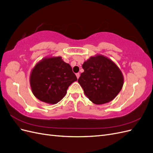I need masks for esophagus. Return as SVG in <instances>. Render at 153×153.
<instances>
[{
  "label": "esophagus",
  "mask_w": 153,
  "mask_h": 153,
  "mask_svg": "<svg viewBox=\"0 0 153 153\" xmlns=\"http://www.w3.org/2000/svg\"><path fill=\"white\" fill-rule=\"evenodd\" d=\"M76 75L77 78L78 79V78H79V76H80V74H79V73H77V74H76Z\"/></svg>",
  "instance_id": "obj_1"
}]
</instances>
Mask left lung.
Listing matches in <instances>:
<instances>
[{"label":"left lung","mask_w":153,"mask_h":153,"mask_svg":"<svg viewBox=\"0 0 153 153\" xmlns=\"http://www.w3.org/2000/svg\"><path fill=\"white\" fill-rule=\"evenodd\" d=\"M82 67L85 71L78 82L93 103L102 104L112 101L123 88L124 77L120 70L105 56L90 57Z\"/></svg>","instance_id":"obj_1"}]
</instances>
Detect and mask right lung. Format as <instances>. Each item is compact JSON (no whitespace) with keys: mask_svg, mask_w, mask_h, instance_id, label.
<instances>
[{"mask_svg":"<svg viewBox=\"0 0 153 153\" xmlns=\"http://www.w3.org/2000/svg\"><path fill=\"white\" fill-rule=\"evenodd\" d=\"M72 67L62 57L46 58L30 74V85L35 97L48 104H56L66 95L68 86L77 81Z\"/></svg>","mask_w":153,"mask_h":153,"instance_id":"obj_1","label":"right lung"}]
</instances>
